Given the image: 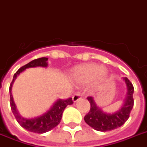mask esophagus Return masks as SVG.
<instances>
[{
	"mask_svg": "<svg viewBox=\"0 0 147 147\" xmlns=\"http://www.w3.org/2000/svg\"><path fill=\"white\" fill-rule=\"evenodd\" d=\"M82 97V93H80V92H78L76 93L75 95H74L73 96H72V99H73V101L75 102H77V101H78L79 100H81Z\"/></svg>",
	"mask_w": 147,
	"mask_h": 147,
	"instance_id": "esophagus-1",
	"label": "esophagus"
}]
</instances>
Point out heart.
<instances>
[{
  "instance_id": "obj_1",
  "label": "heart",
  "mask_w": 147,
  "mask_h": 147,
  "mask_svg": "<svg viewBox=\"0 0 147 147\" xmlns=\"http://www.w3.org/2000/svg\"><path fill=\"white\" fill-rule=\"evenodd\" d=\"M73 75L76 79L81 82L89 81L95 77L102 79L107 76V69L96 63H88L78 66L74 70Z\"/></svg>"
}]
</instances>
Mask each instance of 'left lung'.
I'll return each mask as SVG.
<instances>
[{"label":"left lung","mask_w":147,"mask_h":147,"mask_svg":"<svg viewBox=\"0 0 147 147\" xmlns=\"http://www.w3.org/2000/svg\"><path fill=\"white\" fill-rule=\"evenodd\" d=\"M127 88V97L121 108L113 114L103 113L96 107L92 96L87 97L90 103L89 113L84 116V121L89 126L99 131H109L121 127L130 117V113L134 107V86L127 78H124Z\"/></svg>","instance_id":"left-lung-1"}]
</instances>
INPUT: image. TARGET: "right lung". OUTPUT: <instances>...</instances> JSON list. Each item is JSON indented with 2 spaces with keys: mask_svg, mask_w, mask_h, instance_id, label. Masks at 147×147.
I'll use <instances>...</instances> for the list:
<instances>
[{
  "mask_svg": "<svg viewBox=\"0 0 147 147\" xmlns=\"http://www.w3.org/2000/svg\"><path fill=\"white\" fill-rule=\"evenodd\" d=\"M47 59H48V58H46V57L38 58V59H34V60L31 61L30 63H27L26 65L22 66L14 74L13 79L9 85V96H10V100H9L10 108H11L12 112L13 113L18 123L28 131L34 132V133L37 134H43L53 129V127H56L57 125H59V123L61 121L63 113L65 107H67L68 105H71L73 103L72 98H71V97L65 99V100L59 99L55 102L50 110L47 111L43 115H40V116L34 118V119H26V118L21 116L18 113L17 109L16 108L13 100V96H12V84L16 78L17 76H19L22 71H23L24 70L28 69V68L37 67V66L47 67Z\"/></svg>",
  "mask_w": 147,
  "mask_h": 147,
  "instance_id": "1",
  "label": "right lung"
}]
</instances>
